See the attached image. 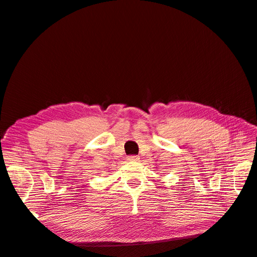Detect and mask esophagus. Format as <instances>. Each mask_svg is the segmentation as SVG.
<instances>
[{"label":"esophagus","mask_w":257,"mask_h":257,"mask_svg":"<svg viewBox=\"0 0 257 257\" xmlns=\"http://www.w3.org/2000/svg\"><path fill=\"white\" fill-rule=\"evenodd\" d=\"M127 161L136 162V161H138V157H137V155H128V157H127Z\"/></svg>","instance_id":"obj_1"}]
</instances>
